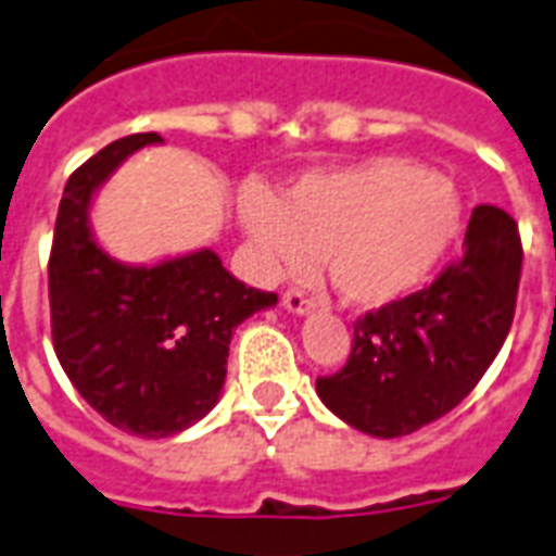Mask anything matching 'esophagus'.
<instances>
[{
  "instance_id": "1",
  "label": "esophagus",
  "mask_w": 556,
  "mask_h": 556,
  "mask_svg": "<svg viewBox=\"0 0 556 556\" xmlns=\"http://www.w3.org/2000/svg\"><path fill=\"white\" fill-rule=\"evenodd\" d=\"M282 308L303 317V314H312L314 305H312V300L303 294V291H286V294H282Z\"/></svg>"
}]
</instances>
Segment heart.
<instances>
[{
  "label": "heart",
  "instance_id": "1",
  "mask_svg": "<svg viewBox=\"0 0 556 556\" xmlns=\"http://www.w3.org/2000/svg\"><path fill=\"white\" fill-rule=\"evenodd\" d=\"M239 225L256 277L323 265L349 305L397 303L435 274L465 225L456 181L409 159L378 155L346 167L308 169L282 195L248 190Z\"/></svg>",
  "mask_w": 556,
  "mask_h": 556
}]
</instances>
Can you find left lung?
I'll return each instance as SVG.
<instances>
[{
    "instance_id": "1",
    "label": "left lung",
    "mask_w": 556,
    "mask_h": 556,
    "mask_svg": "<svg viewBox=\"0 0 556 556\" xmlns=\"http://www.w3.org/2000/svg\"><path fill=\"white\" fill-rule=\"evenodd\" d=\"M522 244L505 210L479 204L465 248L424 291L364 314L346 366L317 395L349 427L397 439L439 421L470 395L508 338Z\"/></svg>"
}]
</instances>
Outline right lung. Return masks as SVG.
<instances>
[{
	"label": "right lung",
	"mask_w": 556,
	"mask_h": 556,
	"mask_svg": "<svg viewBox=\"0 0 556 556\" xmlns=\"http://www.w3.org/2000/svg\"><path fill=\"white\" fill-rule=\"evenodd\" d=\"M161 135H126L83 164L63 190L48 260L51 338L60 366L112 427L167 439L218 404L239 323L277 294L244 288L210 248L126 265L94 239L91 199L132 152Z\"/></svg>",
	"instance_id": "1"
}]
</instances>
